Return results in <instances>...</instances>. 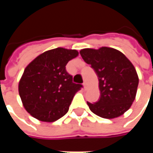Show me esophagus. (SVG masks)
Here are the masks:
<instances>
[{
	"instance_id": "1",
	"label": "esophagus",
	"mask_w": 153,
	"mask_h": 153,
	"mask_svg": "<svg viewBox=\"0 0 153 153\" xmlns=\"http://www.w3.org/2000/svg\"><path fill=\"white\" fill-rule=\"evenodd\" d=\"M83 88H84V89H86V88H87V83H86V82H84V83H83Z\"/></svg>"
}]
</instances>
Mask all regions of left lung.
Segmentation results:
<instances>
[{"label":"left lung","mask_w":153,"mask_h":153,"mask_svg":"<svg viewBox=\"0 0 153 153\" xmlns=\"http://www.w3.org/2000/svg\"><path fill=\"white\" fill-rule=\"evenodd\" d=\"M99 81L100 99L87 102L91 111L105 119L116 118L127 111L137 93L138 77L133 64L120 51L102 47L79 51Z\"/></svg>","instance_id":"left-lung-1"}]
</instances>
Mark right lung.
I'll list each match as a JSON object with an SVG mask.
<instances>
[{
	"label": "right lung",
	"mask_w": 153,
	"mask_h": 153,
	"mask_svg": "<svg viewBox=\"0 0 153 153\" xmlns=\"http://www.w3.org/2000/svg\"><path fill=\"white\" fill-rule=\"evenodd\" d=\"M76 50L62 47L47 51L25 68L19 83V93L25 110L41 121L54 122L65 115L82 85L73 83L65 70L78 56Z\"/></svg>",
	"instance_id": "1"
}]
</instances>
